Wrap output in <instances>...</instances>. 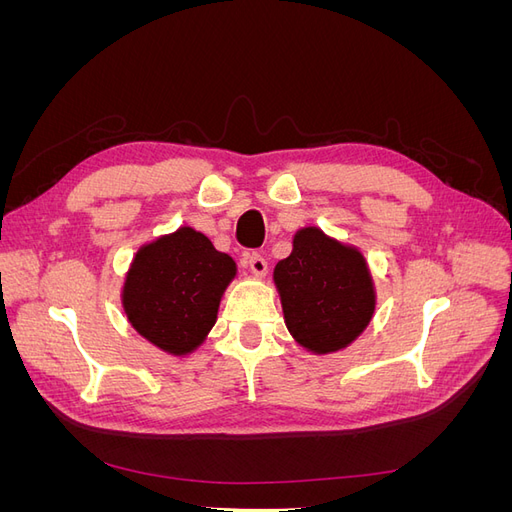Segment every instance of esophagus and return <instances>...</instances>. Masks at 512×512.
Instances as JSON below:
<instances>
[{
  "instance_id": "esophagus-1",
  "label": "esophagus",
  "mask_w": 512,
  "mask_h": 512,
  "mask_svg": "<svg viewBox=\"0 0 512 512\" xmlns=\"http://www.w3.org/2000/svg\"><path fill=\"white\" fill-rule=\"evenodd\" d=\"M247 265H250V271L256 275V277H262V275H265L267 273V260L265 258H262L260 254H252L250 256V262H247Z\"/></svg>"
}]
</instances>
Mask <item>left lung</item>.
<instances>
[{
	"label": "left lung",
	"instance_id": "1",
	"mask_svg": "<svg viewBox=\"0 0 512 512\" xmlns=\"http://www.w3.org/2000/svg\"><path fill=\"white\" fill-rule=\"evenodd\" d=\"M273 282L290 335L312 354L348 348L376 312V286L359 247L316 226L294 232L292 252L275 265Z\"/></svg>",
	"mask_w": 512,
	"mask_h": 512
}]
</instances>
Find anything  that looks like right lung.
<instances>
[{
    "instance_id": "right-lung-1",
    "label": "right lung",
    "mask_w": 512,
    "mask_h": 512,
    "mask_svg": "<svg viewBox=\"0 0 512 512\" xmlns=\"http://www.w3.org/2000/svg\"><path fill=\"white\" fill-rule=\"evenodd\" d=\"M237 262L203 232L181 226L138 247L121 288L132 329L173 356H188L218 320Z\"/></svg>"
}]
</instances>
